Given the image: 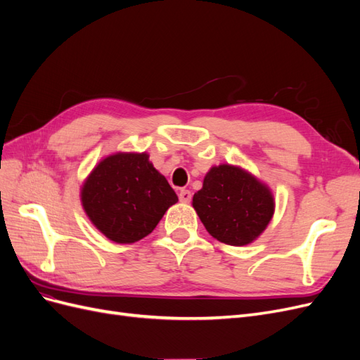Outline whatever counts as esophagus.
Masks as SVG:
<instances>
[{"instance_id": "34e87169", "label": "esophagus", "mask_w": 360, "mask_h": 360, "mask_svg": "<svg viewBox=\"0 0 360 360\" xmlns=\"http://www.w3.org/2000/svg\"><path fill=\"white\" fill-rule=\"evenodd\" d=\"M179 200L182 203H190L191 202V191L190 190H181L179 191Z\"/></svg>"}]
</instances>
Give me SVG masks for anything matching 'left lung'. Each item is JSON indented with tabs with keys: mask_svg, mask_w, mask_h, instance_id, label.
I'll return each instance as SVG.
<instances>
[{
	"mask_svg": "<svg viewBox=\"0 0 360 360\" xmlns=\"http://www.w3.org/2000/svg\"><path fill=\"white\" fill-rule=\"evenodd\" d=\"M269 188L239 167L221 165L206 173L193 206L205 229L229 245L242 247L256 239L274 215Z\"/></svg>",
	"mask_w": 360,
	"mask_h": 360,
	"instance_id": "8db88e82",
	"label": "left lung"
}]
</instances>
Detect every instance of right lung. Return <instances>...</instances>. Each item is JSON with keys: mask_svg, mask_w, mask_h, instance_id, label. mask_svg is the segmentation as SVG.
Listing matches in <instances>:
<instances>
[{"mask_svg": "<svg viewBox=\"0 0 360 360\" xmlns=\"http://www.w3.org/2000/svg\"><path fill=\"white\" fill-rule=\"evenodd\" d=\"M176 202V193L145 153L104 158L82 187V205L92 224L118 243L148 236Z\"/></svg>", "mask_w": 360, "mask_h": 360, "instance_id": "right-lung-1", "label": "right lung"}]
</instances>
